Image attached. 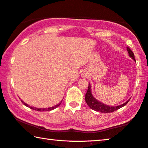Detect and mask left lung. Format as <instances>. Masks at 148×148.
I'll list each match as a JSON object with an SVG mask.
<instances>
[{
  "mask_svg": "<svg viewBox=\"0 0 148 148\" xmlns=\"http://www.w3.org/2000/svg\"><path fill=\"white\" fill-rule=\"evenodd\" d=\"M127 51L128 52L129 56L136 61L134 53L128 47H127ZM130 100V99L128 101H127L126 103L120 104L119 106H112L106 105V104H104V103H101V102L99 101L97 99H96L94 97H93L91 92V85H90V83L88 84L87 92L85 95V101L86 103H87V105L89 106L92 110H94L95 111H97V112H100L102 113H110L114 112V111L119 110V108L123 107L124 106L126 105V104L128 103Z\"/></svg>",
  "mask_w": 148,
  "mask_h": 148,
  "instance_id": "1",
  "label": "left lung"
}]
</instances>
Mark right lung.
Segmentation results:
<instances>
[{
  "label": "right lung",
  "instance_id": "1",
  "mask_svg": "<svg viewBox=\"0 0 148 148\" xmlns=\"http://www.w3.org/2000/svg\"><path fill=\"white\" fill-rule=\"evenodd\" d=\"M21 101H22V103H23V104H24L25 106H27V107H29V108H31V109H32V110H37V111H50V110H53V109H55V108H56L57 107H58L61 104V102H62V101H61L60 103L59 104H56V105H55V106H52V107H49V108H36V107H33V106H29V105H28V104H26V103H24V101H22V100H21Z\"/></svg>",
  "mask_w": 148,
  "mask_h": 148
}]
</instances>
